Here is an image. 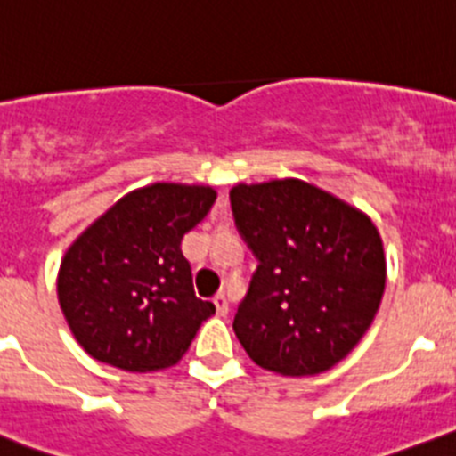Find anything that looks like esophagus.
Masks as SVG:
<instances>
[{"instance_id":"obj_1","label":"esophagus","mask_w":456,"mask_h":456,"mask_svg":"<svg viewBox=\"0 0 456 456\" xmlns=\"http://www.w3.org/2000/svg\"><path fill=\"white\" fill-rule=\"evenodd\" d=\"M215 306H216V315H221V318H224V315H228V297L224 296V293H219V296H215Z\"/></svg>"}]
</instances>
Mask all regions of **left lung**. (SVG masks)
<instances>
[{
	"label": "left lung",
	"instance_id": "8db88e82",
	"mask_svg": "<svg viewBox=\"0 0 456 456\" xmlns=\"http://www.w3.org/2000/svg\"><path fill=\"white\" fill-rule=\"evenodd\" d=\"M231 208L257 259L232 322L241 346L281 376L327 371L358 345L383 300L376 225L296 179L235 185Z\"/></svg>",
	"mask_w": 456,
	"mask_h": 456
}]
</instances>
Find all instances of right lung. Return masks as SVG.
<instances>
[{
  "instance_id": "1",
  "label": "right lung",
  "mask_w": 456,
  "mask_h": 456,
  "mask_svg": "<svg viewBox=\"0 0 456 456\" xmlns=\"http://www.w3.org/2000/svg\"><path fill=\"white\" fill-rule=\"evenodd\" d=\"M215 190L154 183L120 199L67 250L62 314L82 349L125 371L181 361L212 302L194 296L181 241L206 219Z\"/></svg>"
}]
</instances>
